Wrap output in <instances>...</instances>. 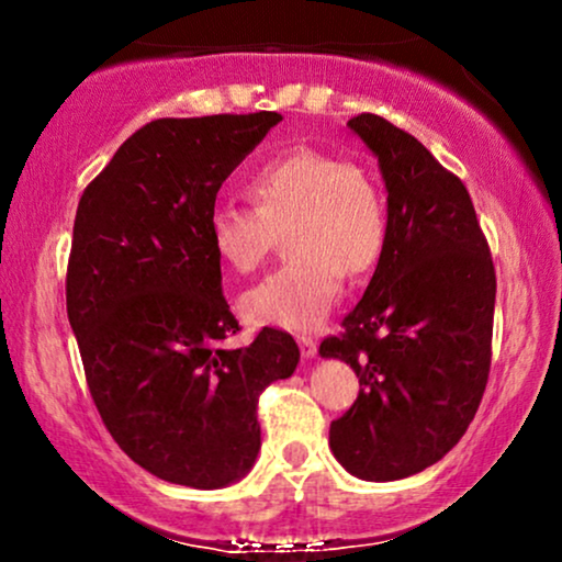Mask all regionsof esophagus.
I'll use <instances>...</instances> for the list:
<instances>
[{
  "mask_svg": "<svg viewBox=\"0 0 562 562\" xmlns=\"http://www.w3.org/2000/svg\"><path fill=\"white\" fill-rule=\"evenodd\" d=\"M299 346H301V353L306 359L317 357V338H312V335H299Z\"/></svg>",
  "mask_w": 562,
  "mask_h": 562,
  "instance_id": "esophagus-1",
  "label": "esophagus"
}]
</instances>
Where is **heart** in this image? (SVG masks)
<instances>
[{"instance_id":"1","label":"heart","mask_w":562,"mask_h":562,"mask_svg":"<svg viewBox=\"0 0 562 562\" xmlns=\"http://www.w3.org/2000/svg\"><path fill=\"white\" fill-rule=\"evenodd\" d=\"M254 209L218 203L209 243L235 274H250L285 232L290 259L250 288L245 317L256 325L317 327L340 299L346 274L378 267L389 243V205L367 166L317 147H290L245 179Z\"/></svg>"}]
</instances>
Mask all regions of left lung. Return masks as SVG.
Instances as JSON below:
<instances>
[{
  "mask_svg": "<svg viewBox=\"0 0 562 562\" xmlns=\"http://www.w3.org/2000/svg\"><path fill=\"white\" fill-rule=\"evenodd\" d=\"M348 126L378 156L389 190V243L344 333L322 357L344 359L359 396L330 423V449L364 481L415 475L465 436L492 370L496 272L462 179L375 113Z\"/></svg>",
  "mask_w": 562,
  "mask_h": 562,
  "instance_id": "obj_1",
  "label": "left lung"
}]
</instances>
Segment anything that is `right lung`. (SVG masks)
Segmentation results:
<instances>
[{"instance_id":"add662e5","label":"right lung","mask_w":562,"mask_h":562,"mask_svg":"<svg viewBox=\"0 0 562 562\" xmlns=\"http://www.w3.org/2000/svg\"><path fill=\"white\" fill-rule=\"evenodd\" d=\"M282 115L158 119L115 150L76 209L66 303L89 393L121 449L158 479L222 488L261 447L259 396L293 375V335L248 346L209 243L216 192Z\"/></svg>"}]
</instances>
